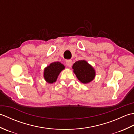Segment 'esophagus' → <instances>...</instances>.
<instances>
[{
    "mask_svg": "<svg viewBox=\"0 0 134 134\" xmlns=\"http://www.w3.org/2000/svg\"><path fill=\"white\" fill-rule=\"evenodd\" d=\"M66 64L67 66L71 67L72 65V61L71 60H66Z\"/></svg>",
    "mask_w": 134,
    "mask_h": 134,
    "instance_id": "obj_1",
    "label": "esophagus"
}]
</instances>
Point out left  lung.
I'll list each match as a JSON object with an SVG mask.
<instances>
[{
    "label": "left lung",
    "instance_id": "1",
    "mask_svg": "<svg viewBox=\"0 0 134 134\" xmlns=\"http://www.w3.org/2000/svg\"><path fill=\"white\" fill-rule=\"evenodd\" d=\"M72 69L78 80L82 83H89L95 78L94 69L85 60L76 62L72 65Z\"/></svg>",
    "mask_w": 134,
    "mask_h": 134
}]
</instances>
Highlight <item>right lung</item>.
Listing matches in <instances>:
<instances>
[{"label": "right lung", "instance_id": "1", "mask_svg": "<svg viewBox=\"0 0 134 134\" xmlns=\"http://www.w3.org/2000/svg\"><path fill=\"white\" fill-rule=\"evenodd\" d=\"M65 69L64 64L59 62H52L44 69V78L47 83L52 84L55 82L62 71Z\"/></svg>", "mask_w": 134, "mask_h": 134}]
</instances>
